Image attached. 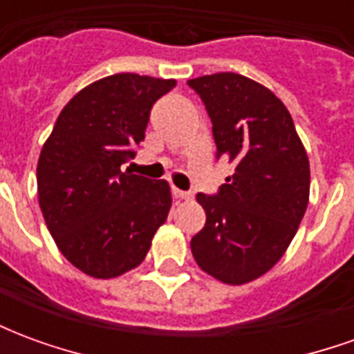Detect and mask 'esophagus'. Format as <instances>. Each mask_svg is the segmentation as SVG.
I'll list each match as a JSON object with an SVG mask.
<instances>
[{"label": "esophagus", "instance_id": "obj_1", "mask_svg": "<svg viewBox=\"0 0 354 354\" xmlns=\"http://www.w3.org/2000/svg\"><path fill=\"white\" fill-rule=\"evenodd\" d=\"M172 193H174V197H176V199H192L193 197L192 192H182V189H176V187L172 189Z\"/></svg>", "mask_w": 354, "mask_h": 354}]
</instances>
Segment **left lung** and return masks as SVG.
I'll return each instance as SVG.
<instances>
[{"instance_id": "obj_1", "label": "left lung", "mask_w": 354, "mask_h": 354, "mask_svg": "<svg viewBox=\"0 0 354 354\" xmlns=\"http://www.w3.org/2000/svg\"><path fill=\"white\" fill-rule=\"evenodd\" d=\"M212 121L216 159L235 172L214 195L197 193L207 212L192 239L203 271L227 284L267 273L286 252L309 203V159L288 109L269 88L239 73L189 80Z\"/></svg>"}]
</instances>
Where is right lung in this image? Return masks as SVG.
I'll return each instance as SVG.
<instances>
[{
	"label": "right lung",
	"instance_id": "1",
	"mask_svg": "<svg viewBox=\"0 0 354 354\" xmlns=\"http://www.w3.org/2000/svg\"><path fill=\"white\" fill-rule=\"evenodd\" d=\"M174 80L115 73L73 96L37 162L43 218L66 260L96 279L140 266L170 205L165 180L132 174L149 111Z\"/></svg>",
	"mask_w": 354,
	"mask_h": 354
}]
</instances>
